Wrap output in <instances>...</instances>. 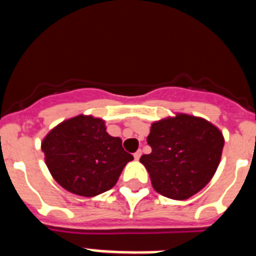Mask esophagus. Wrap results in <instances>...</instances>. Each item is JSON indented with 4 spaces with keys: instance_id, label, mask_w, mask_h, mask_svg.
<instances>
[{
    "instance_id": "esophagus-1",
    "label": "esophagus",
    "mask_w": 256,
    "mask_h": 256,
    "mask_svg": "<svg viewBox=\"0 0 256 256\" xmlns=\"http://www.w3.org/2000/svg\"><path fill=\"white\" fill-rule=\"evenodd\" d=\"M141 155H142V151L138 150V151H136L134 155H133V156H134V159H136V160H138L140 158H141Z\"/></svg>"
}]
</instances>
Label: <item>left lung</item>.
Instances as JSON below:
<instances>
[{
    "instance_id": "8db88e82",
    "label": "left lung",
    "mask_w": 256,
    "mask_h": 256,
    "mask_svg": "<svg viewBox=\"0 0 256 256\" xmlns=\"http://www.w3.org/2000/svg\"><path fill=\"white\" fill-rule=\"evenodd\" d=\"M146 166L156 192L174 200H186L206 186L220 162L224 138L205 119L178 114L151 126Z\"/></svg>"
}]
</instances>
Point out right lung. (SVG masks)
I'll list each match as a JSON object with an SVG mask.
<instances>
[{
    "label": "right lung",
    "mask_w": 256,
    "mask_h": 256,
    "mask_svg": "<svg viewBox=\"0 0 256 256\" xmlns=\"http://www.w3.org/2000/svg\"><path fill=\"white\" fill-rule=\"evenodd\" d=\"M46 165L60 186L92 198L112 188L133 156L119 137L106 132L105 122L78 115L55 126L42 142Z\"/></svg>",
    "instance_id": "obj_1"
}]
</instances>
